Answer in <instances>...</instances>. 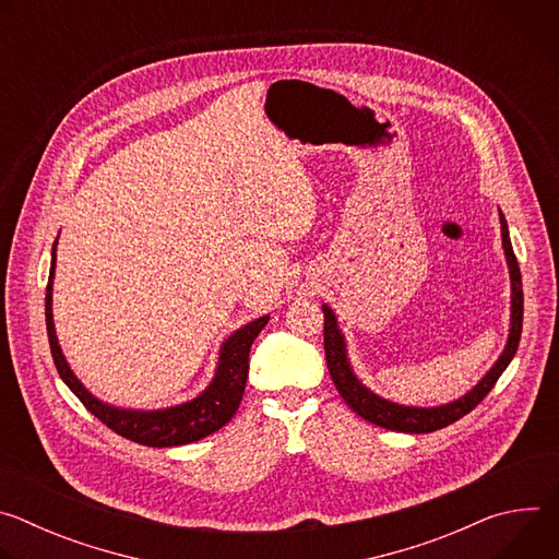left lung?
I'll use <instances>...</instances> for the list:
<instances>
[{
    "label": "left lung",
    "mask_w": 559,
    "mask_h": 559,
    "mask_svg": "<svg viewBox=\"0 0 559 559\" xmlns=\"http://www.w3.org/2000/svg\"><path fill=\"white\" fill-rule=\"evenodd\" d=\"M500 229H502V248L507 257V267H509V278H511V323H509V338L507 345L500 354V358L493 362V367L477 380L473 389H468L464 395L455 397L451 403L436 405V407H414V405H401L393 403L389 397L378 395L371 391L362 380L356 376L349 352H347V341L345 334L338 325V318L334 309L323 302V313H325V360L332 373V380L343 395V401L367 423L378 425L389 431H403V433H431L438 431L462 416H466L471 409H475L485 401V395L493 389L502 371L509 367L513 360L518 345H520V334H522V313H524V298H522V276H520V265L513 254L511 246V236H509V225L507 218L500 210Z\"/></svg>",
    "instance_id": "left-lung-1"
}]
</instances>
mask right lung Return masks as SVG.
I'll return each mask as SVG.
<instances>
[{
  "mask_svg": "<svg viewBox=\"0 0 559 559\" xmlns=\"http://www.w3.org/2000/svg\"><path fill=\"white\" fill-rule=\"evenodd\" d=\"M57 241L52 243V259H50V274H48V287H46V330L50 341V352L55 367L61 376V380L68 384V389L84 403V407L97 416L106 427H110L115 433L145 444V447H179L197 442L214 431H218L223 425L231 420L248 382V360H250V347L254 338L261 334V330L267 325L270 316L254 318L252 323L238 328L231 332L218 349V360L214 376L210 384L197 393L192 401H186L181 405L164 407V409H126L115 407L110 403L99 401L93 395L84 382L74 376L70 369L52 321V283H55V265H57Z\"/></svg>",
  "mask_w": 559,
  "mask_h": 559,
  "instance_id": "1",
  "label": "right lung"
}]
</instances>
